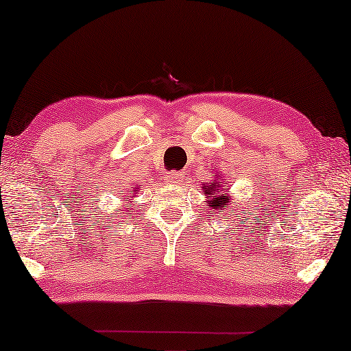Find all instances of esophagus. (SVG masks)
<instances>
[{
  "label": "esophagus",
  "instance_id": "34e87169",
  "mask_svg": "<svg viewBox=\"0 0 351 351\" xmlns=\"http://www.w3.org/2000/svg\"><path fill=\"white\" fill-rule=\"evenodd\" d=\"M180 180H182V174H180V172H176V171L167 172L166 182H169V184H179Z\"/></svg>",
  "mask_w": 351,
  "mask_h": 351
}]
</instances>
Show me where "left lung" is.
Here are the masks:
<instances>
[{"label":"left lung","instance_id":"8db88e82","mask_svg":"<svg viewBox=\"0 0 351 351\" xmlns=\"http://www.w3.org/2000/svg\"><path fill=\"white\" fill-rule=\"evenodd\" d=\"M222 180L215 177L213 182H209V184H203V186H201V189H203L204 198H208V199H206V203H208L209 208L213 209V214L227 213L228 204L233 203L232 198H230V196L225 193L223 189H222V186H227V185L222 184ZM214 210H217L218 213H214Z\"/></svg>","mask_w":351,"mask_h":351}]
</instances>
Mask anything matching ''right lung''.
Wrapping results in <instances>:
<instances>
[{
	"label": "right lung",
	"mask_w": 351,
	"mask_h": 351,
	"mask_svg": "<svg viewBox=\"0 0 351 351\" xmlns=\"http://www.w3.org/2000/svg\"><path fill=\"white\" fill-rule=\"evenodd\" d=\"M137 189H138V186H137ZM137 189L134 190V195H132V198H136V191H137Z\"/></svg>",
	"instance_id": "right-lung-1"
}]
</instances>
